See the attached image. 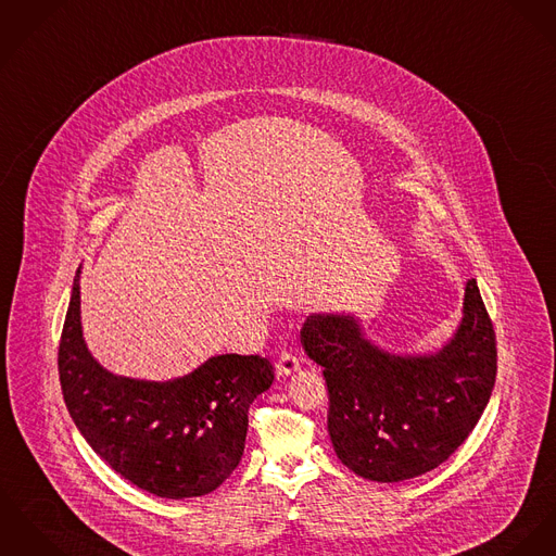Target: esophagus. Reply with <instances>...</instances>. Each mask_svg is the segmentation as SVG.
Here are the masks:
<instances>
[{"label": "esophagus", "instance_id": "34e87169", "mask_svg": "<svg viewBox=\"0 0 556 556\" xmlns=\"http://www.w3.org/2000/svg\"><path fill=\"white\" fill-rule=\"evenodd\" d=\"M300 369V356L295 353H282L278 356V361H276V374L280 376V378H285V376H291V374H295Z\"/></svg>", "mask_w": 556, "mask_h": 556}]
</instances>
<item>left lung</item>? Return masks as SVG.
<instances>
[{
    "instance_id": "1",
    "label": "left lung",
    "mask_w": 556,
    "mask_h": 556,
    "mask_svg": "<svg viewBox=\"0 0 556 556\" xmlns=\"http://www.w3.org/2000/svg\"><path fill=\"white\" fill-rule=\"evenodd\" d=\"M302 344L323 367L336 455L374 482H402L444 463L495 387V331L476 278L465 285L455 336L438 353H389L365 338L353 314H309Z\"/></svg>"
}]
</instances>
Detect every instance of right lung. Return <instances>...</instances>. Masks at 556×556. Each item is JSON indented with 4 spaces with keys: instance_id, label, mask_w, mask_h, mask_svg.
Returning a JSON list of instances; mask_svg holds the SVG:
<instances>
[{
    "instance_id": "obj_1",
    "label": "right lung",
    "mask_w": 556,
    "mask_h": 556,
    "mask_svg": "<svg viewBox=\"0 0 556 556\" xmlns=\"http://www.w3.org/2000/svg\"><path fill=\"white\" fill-rule=\"evenodd\" d=\"M59 380L78 431L116 473L156 497L187 500L218 489L242 460L249 407L271 387L274 367L258 354H216L165 382L108 371L83 338L78 267Z\"/></svg>"
}]
</instances>
